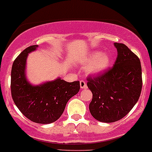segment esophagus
Returning <instances> with one entry per match:
<instances>
[{
	"label": "esophagus",
	"instance_id": "esophagus-1",
	"mask_svg": "<svg viewBox=\"0 0 152 152\" xmlns=\"http://www.w3.org/2000/svg\"><path fill=\"white\" fill-rule=\"evenodd\" d=\"M80 87L81 89H86L87 87V83L84 80H80Z\"/></svg>",
	"mask_w": 152,
	"mask_h": 152
}]
</instances>
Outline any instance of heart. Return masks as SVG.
<instances>
[{
	"mask_svg": "<svg viewBox=\"0 0 152 152\" xmlns=\"http://www.w3.org/2000/svg\"><path fill=\"white\" fill-rule=\"evenodd\" d=\"M81 64L87 65V72L89 75H98L105 72L111 63V57L108 53L102 51L95 50L90 52L81 60Z\"/></svg>",
	"mask_w": 152,
	"mask_h": 152,
	"instance_id": "obj_1",
	"label": "heart"
}]
</instances>
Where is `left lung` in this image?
I'll use <instances>...</instances> for the list:
<instances>
[{
  "mask_svg": "<svg viewBox=\"0 0 152 152\" xmlns=\"http://www.w3.org/2000/svg\"><path fill=\"white\" fill-rule=\"evenodd\" d=\"M114 44L118 50L114 66L96 77H87V87L93 93L90 114L105 123L126 116L139 100L142 87L139 57L125 44Z\"/></svg>",
  "mask_w": 152,
  "mask_h": 152,
  "instance_id": "left-lung-1",
  "label": "left lung"
}]
</instances>
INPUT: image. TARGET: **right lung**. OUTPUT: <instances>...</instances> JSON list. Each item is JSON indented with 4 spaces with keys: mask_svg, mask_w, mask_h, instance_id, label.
<instances>
[{
    "mask_svg": "<svg viewBox=\"0 0 152 152\" xmlns=\"http://www.w3.org/2000/svg\"><path fill=\"white\" fill-rule=\"evenodd\" d=\"M38 45H32L22 51L15 59L11 71V94L14 103L28 119L47 124L61 117L67 102L80 90L78 80L67 82L58 77L34 86L26 76V59L28 53Z\"/></svg>",
    "mask_w": 152,
    "mask_h": 152,
    "instance_id": "obj_1",
    "label": "right lung"
}]
</instances>
